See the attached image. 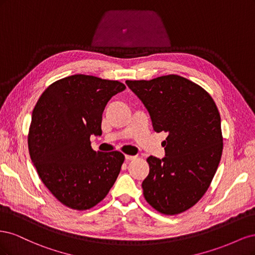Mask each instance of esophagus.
Here are the masks:
<instances>
[{"mask_svg": "<svg viewBox=\"0 0 255 255\" xmlns=\"http://www.w3.org/2000/svg\"><path fill=\"white\" fill-rule=\"evenodd\" d=\"M135 158H136V156H134V155H126L127 160H132V159H135Z\"/></svg>", "mask_w": 255, "mask_h": 255, "instance_id": "1", "label": "esophagus"}]
</instances>
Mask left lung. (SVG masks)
Masks as SVG:
<instances>
[{
    "label": "left lung",
    "instance_id": "obj_1",
    "mask_svg": "<svg viewBox=\"0 0 255 255\" xmlns=\"http://www.w3.org/2000/svg\"><path fill=\"white\" fill-rule=\"evenodd\" d=\"M126 83L148 110L154 130L168 133L161 142L166 156L146 158L144 199L165 215L187 211L210 187L221 158L217 106L206 90L180 75Z\"/></svg>",
    "mask_w": 255,
    "mask_h": 255
}]
</instances>
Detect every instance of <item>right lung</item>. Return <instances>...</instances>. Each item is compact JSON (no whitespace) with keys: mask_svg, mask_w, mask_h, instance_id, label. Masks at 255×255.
<instances>
[{"mask_svg":"<svg viewBox=\"0 0 255 255\" xmlns=\"http://www.w3.org/2000/svg\"><path fill=\"white\" fill-rule=\"evenodd\" d=\"M125 84L74 74L51 84L38 100L28 132L33 164L51 194L72 210L94 207L113 187L125 155L96 152L90 136L102 135V114Z\"/></svg>","mask_w":255,"mask_h":255,"instance_id":"right-lung-1","label":"right lung"}]
</instances>
